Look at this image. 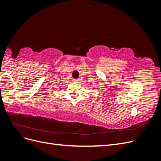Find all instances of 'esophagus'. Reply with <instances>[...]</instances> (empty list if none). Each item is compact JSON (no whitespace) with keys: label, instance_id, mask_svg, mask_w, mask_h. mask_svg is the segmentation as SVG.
Instances as JSON below:
<instances>
[{"label":"esophagus","instance_id":"34e87169","mask_svg":"<svg viewBox=\"0 0 161 161\" xmlns=\"http://www.w3.org/2000/svg\"><path fill=\"white\" fill-rule=\"evenodd\" d=\"M72 80H73V81H74V82H78V81H79V79H73Z\"/></svg>","mask_w":161,"mask_h":161}]
</instances>
